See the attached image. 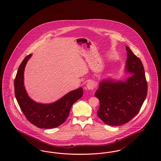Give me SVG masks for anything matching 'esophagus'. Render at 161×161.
<instances>
[{
    "instance_id": "obj_1",
    "label": "esophagus",
    "mask_w": 161,
    "mask_h": 161,
    "mask_svg": "<svg viewBox=\"0 0 161 161\" xmlns=\"http://www.w3.org/2000/svg\"><path fill=\"white\" fill-rule=\"evenodd\" d=\"M86 87L89 90H93L95 87V84L93 81H90L86 84Z\"/></svg>"
}]
</instances>
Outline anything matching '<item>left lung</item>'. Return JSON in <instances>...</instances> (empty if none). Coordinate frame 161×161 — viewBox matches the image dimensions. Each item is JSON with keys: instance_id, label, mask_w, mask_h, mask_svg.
<instances>
[{"instance_id": "8db88e82", "label": "left lung", "mask_w": 161, "mask_h": 161, "mask_svg": "<svg viewBox=\"0 0 161 161\" xmlns=\"http://www.w3.org/2000/svg\"><path fill=\"white\" fill-rule=\"evenodd\" d=\"M125 71L133 75L125 81L103 80L95 95L100 100L97 114L107 125L128 123L138 114L147 93V83L142 61L128 46Z\"/></svg>"}]
</instances>
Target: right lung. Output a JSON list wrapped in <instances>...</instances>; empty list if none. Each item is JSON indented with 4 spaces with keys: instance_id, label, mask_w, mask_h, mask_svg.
Instances as JSON below:
<instances>
[{
    "instance_id": "1",
    "label": "right lung",
    "mask_w": 161,
    "mask_h": 161,
    "mask_svg": "<svg viewBox=\"0 0 161 161\" xmlns=\"http://www.w3.org/2000/svg\"><path fill=\"white\" fill-rule=\"evenodd\" d=\"M32 54L27 55L20 64L14 80L15 98L23 114L33 125L41 129H52L60 125L69 115L73 104L83 94L80 87L65 95L51 104L36 103L28 96L24 86V70Z\"/></svg>"
}]
</instances>
